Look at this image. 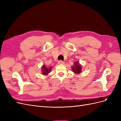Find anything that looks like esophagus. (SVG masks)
Returning <instances> with one entry per match:
<instances>
[{"mask_svg": "<svg viewBox=\"0 0 121 121\" xmlns=\"http://www.w3.org/2000/svg\"><path fill=\"white\" fill-rule=\"evenodd\" d=\"M64 63V62H63L62 61H61V60L58 61V64H63Z\"/></svg>", "mask_w": 121, "mask_h": 121, "instance_id": "esophagus-1", "label": "esophagus"}]
</instances>
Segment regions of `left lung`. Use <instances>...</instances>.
Returning <instances> with one entry per match:
<instances>
[{
	"label": "left lung",
	"mask_w": 121,
	"mask_h": 121,
	"mask_svg": "<svg viewBox=\"0 0 121 121\" xmlns=\"http://www.w3.org/2000/svg\"><path fill=\"white\" fill-rule=\"evenodd\" d=\"M74 65L71 67L72 71L75 74H79L82 72V66L78 61H76L74 63Z\"/></svg>",
	"instance_id": "obj_1"
}]
</instances>
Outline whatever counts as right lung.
Masks as SVG:
<instances>
[{
	"label": "right lung",
	"instance_id": "right-lung-1",
	"mask_svg": "<svg viewBox=\"0 0 121 121\" xmlns=\"http://www.w3.org/2000/svg\"><path fill=\"white\" fill-rule=\"evenodd\" d=\"M53 67H46V66L44 64L42 66V74L44 75H47L49 73L51 72L52 68Z\"/></svg>",
	"mask_w": 121,
	"mask_h": 121
}]
</instances>
